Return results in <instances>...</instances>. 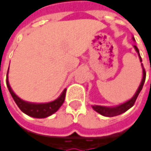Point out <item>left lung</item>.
Masks as SVG:
<instances>
[{"label": "left lung", "mask_w": 151, "mask_h": 151, "mask_svg": "<svg viewBox=\"0 0 151 151\" xmlns=\"http://www.w3.org/2000/svg\"><path fill=\"white\" fill-rule=\"evenodd\" d=\"M133 40L135 41V38L132 37ZM134 48L136 50V51L138 54V57L140 58V61L142 62V58L140 56V53H139V50L138 48L136 47V45H134ZM142 81H141V84L137 89V91L136 92V93L134 94V96L127 101L126 102L122 103V104H120L118 106H98V105H94L92 106V107L93 108L94 111H96L97 113L101 114V115H104V116H106V117H113V116H116V115H119V114H122L123 113H125L127 110H129L130 107H132L135 102L136 101V98L138 97V94L140 93L142 86H143V84L145 82V78H146V73H145V70L143 68V65L142 64Z\"/></svg>", "instance_id": "1"}]
</instances>
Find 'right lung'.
Wrapping results in <instances>:
<instances>
[{"label":"right lung","mask_w":151,"mask_h":151,"mask_svg":"<svg viewBox=\"0 0 151 151\" xmlns=\"http://www.w3.org/2000/svg\"><path fill=\"white\" fill-rule=\"evenodd\" d=\"M8 74H9V70H8ZM8 74H7V86L9 88V91L11 96L13 97L16 105L18 106V107L21 109V111L23 112L24 114H26L29 116H31V117H34V118H45V117H48V116L53 114L54 113H56L65 101L66 89H65L62 92V93L60 94V96L58 99H56L55 101H50V102L32 103V102L25 101L22 100L21 98H19L13 92V90H12V88H11V86L9 85V79H8Z\"/></svg>","instance_id":"obj_1"}]
</instances>
